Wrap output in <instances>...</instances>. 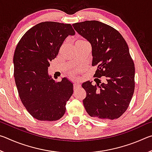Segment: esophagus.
<instances>
[{
    "mask_svg": "<svg viewBox=\"0 0 152 152\" xmlns=\"http://www.w3.org/2000/svg\"><path fill=\"white\" fill-rule=\"evenodd\" d=\"M80 86H81V84L79 82V81L77 80H75L74 82V89L76 90L77 88H80Z\"/></svg>",
    "mask_w": 152,
    "mask_h": 152,
    "instance_id": "obj_1",
    "label": "esophagus"
}]
</instances>
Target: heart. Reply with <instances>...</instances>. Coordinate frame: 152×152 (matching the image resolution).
I'll list each match as a JSON object with an SVG mask.
<instances>
[{
  "instance_id": "obj_1",
  "label": "heart",
  "mask_w": 152,
  "mask_h": 152,
  "mask_svg": "<svg viewBox=\"0 0 152 152\" xmlns=\"http://www.w3.org/2000/svg\"><path fill=\"white\" fill-rule=\"evenodd\" d=\"M83 41H84V40H83Z\"/></svg>"
}]
</instances>
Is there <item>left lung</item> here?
I'll use <instances>...</instances> for the list:
<instances>
[{"mask_svg":"<svg viewBox=\"0 0 152 152\" xmlns=\"http://www.w3.org/2000/svg\"><path fill=\"white\" fill-rule=\"evenodd\" d=\"M72 26L91 44L92 66H97L94 76L106 78L101 84H82L86 92L84 108L92 117L118 119L127 109L135 89V66L127 43L118 31L98 20Z\"/></svg>","mask_w":152,"mask_h":152,"instance_id":"8db88e82","label":"left lung"}]
</instances>
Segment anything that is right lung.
Instances as JSON below:
<instances>
[{"label": "right lung", "mask_w": 152, "mask_h": 152, "mask_svg": "<svg viewBox=\"0 0 152 152\" xmlns=\"http://www.w3.org/2000/svg\"><path fill=\"white\" fill-rule=\"evenodd\" d=\"M74 35L70 24L45 21L31 28L18 43L13 56L15 84L23 104L36 119L57 121L66 112L73 84L67 78L55 82L48 67L66 38Z\"/></svg>", "instance_id": "add662e5"}]
</instances>
